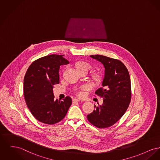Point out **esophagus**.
Returning <instances> with one entry per match:
<instances>
[{"instance_id": "obj_1", "label": "esophagus", "mask_w": 160, "mask_h": 160, "mask_svg": "<svg viewBox=\"0 0 160 160\" xmlns=\"http://www.w3.org/2000/svg\"><path fill=\"white\" fill-rule=\"evenodd\" d=\"M80 100L77 99V98H74V99H73V100H72L73 103H75V102H80Z\"/></svg>"}]
</instances>
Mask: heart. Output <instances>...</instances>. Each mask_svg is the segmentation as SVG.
<instances>
[{"instance_id": "b5f03b06", "label": "heart", "mask_w": 160, "mask_h": 160, "mask_svg": "<svg viewBox=\"0 0 160 160\" xmlns=\"http://www.w3.org/2000/svg\"><path fill=\"white\" fill-rule=\"evenodd\" d=\"M90 67H91L90 65L88 63L85 62H80L78 63L77 65V69H78V71L81 70V69H85V70H87L88 71ZM85 89H86V86L81 87L80 90H78L76 92V94L78 97H83L85 95L83 91L85 90Z\"/></svg>"}]
</instances>
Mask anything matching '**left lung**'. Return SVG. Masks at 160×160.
Returning <instances> with one entry per match:
<instances>
[{
  "label": "left lung",
  "instance_id": "1",
  "mask_svg": "<svg viewBox=\"0 0 160 160\" xmlns=\"http://www.w3.org/2000/svg\"><path fill=\"white\" fill-rule=\"evenodd\" d=\"M104 67L102 87L95 94L103 98L87 118L89 122L100 129L109 128L117 122L126 112L131 100V84L128 70L121 61L102 55H91Z\"/></svg>",
  "mask_w": 160,
  "mask_h": 160
}]
</instances>
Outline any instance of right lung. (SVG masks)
Returning <instances> with one entry per match:
<instances>
[{
    "label": "right lung",
    "instance_id": "obj_1",
    "mask_svg": "<svg viewBox=\"0 0 160 160\" xmlns=\"http://www.w3.org/2000/svg\"><path fill=\"white\" fill-rule=\"evenodd\" d=\"M63 55L52 54L35 60L29 66L23 82L25 100L32 115L40 122L54 124L62 120L72 104L68 96L54 100L52 89L59 83L60 66L69 63Z\"/></svg>",
    "mask_w": 160,
    "mask_h": 160
}]
</instances>
